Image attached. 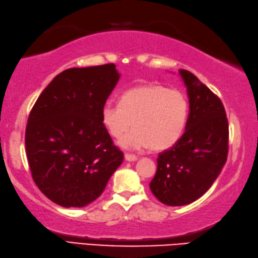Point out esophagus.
Segmentation results:
<instances>
[{"label": "esophagus", "mask_w": 258, "mask_h": 258, "mask_svg": "<svg viewBox=\"0 0 258 258\" xmlns=\"http://www.w3.org/2000/svg\"><path fill=\"white\" fill-rule=\"evenodd\" d=\"M124 159L127 160V161H129V162H135V161H137V160H138V157L134 156V154L125 153V154H124Z\"/></svg>", "instance_id": "1"}]
</instances>
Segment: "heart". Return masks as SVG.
I'll use <instances>...</instances> for the list:
<instances>
[{
  "label": "heart",
  "mask_w": 258,
  "mask_h": 258,
  "mask_svg": "<svg viewBox=\"0 0 258 258\" xmlns=\"http://www.w3.org/2000/svg\"><path fill=\"white\" fill-rule=\"evenodd\" d=\"M188 116V101L180 90L146 84L122 94L120 104L107 101L101 108V122L120 147L142 151H162L180 140Z\"/></svg>",
  "instance_id": "1"
}]
</instances>
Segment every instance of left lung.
Listing matches in <instances>:
<instances>
[{
    "label": "left lung",
    "instance_id": "left-lung-1",
    "mask_svg": "<svg viewBox=\"0 0 258 258\" xmlns=\"http://www.w3.org/2000/svg\"><path fill=\"white\" fill-rule=\"evenodd\" d=\"M188 97L185 133L159 154L150 190L160 202L181 207L197 201L221 173L228 152V123L219 97L185 70L179 71Z\"/></svg>",
    "mask_w": 258,
    "mask_h": 258
}]
</instances>
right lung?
Listing matches in <instances>:
<instances>
[{
    "mask_svg": "<svg viewBox=\"0 0 258 258\" xmlns=\"http://www.w3.org/2000/svg\"><path fill=\"white\" fill-rule=\"evenodd\" d=\"M119 78L114 64L70 68L32 108L25 147L33 180L60 207L95 201L123 161L101 122V108Z\"/></svg>",
    "mask_w": 258,
    "mask_h": 258,
    "instance_id": "right-lung-1",
    "label": "right lung"
}]
</instances>
